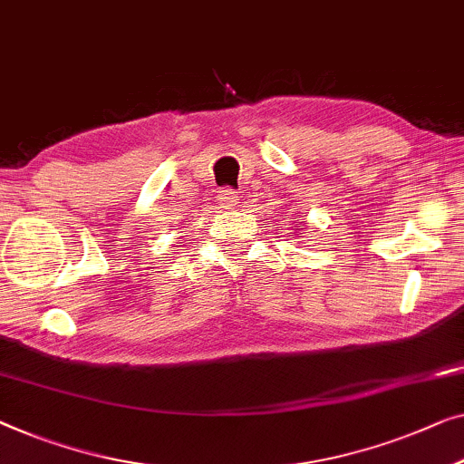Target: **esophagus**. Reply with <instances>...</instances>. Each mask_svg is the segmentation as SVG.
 Returning a JSON list of instances; mask_svg holds the SVG:
<instances>
[{"instance_id": "esophagus-1", "label": "esophagus", "mask_w": 464, "mask_h": 464, "mask_svg": "<svg viewBox=\"0 0 464 464\" xmlns=\"http://www.w3.org/2000/svg\"><path fill=\"white\" fill-rule=\"evenodd\" d=\"M216 198H218V205L221 207V209H230V207L238 203V194L234 192L232 188H221Z\"/></svg>"}]
</instances>
